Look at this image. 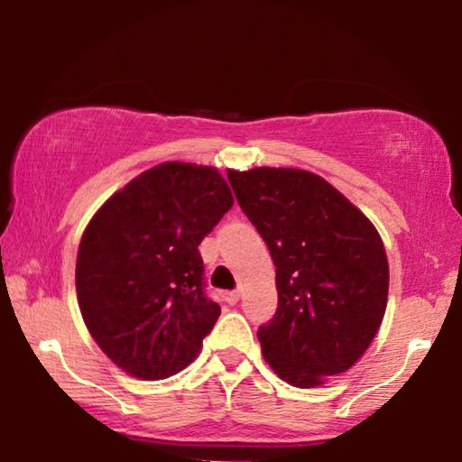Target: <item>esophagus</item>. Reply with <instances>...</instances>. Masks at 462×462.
Returning <instances> with one entry per match:
<instances>
[{
    "label": "esophagus",
    "mask_w": 462,
    "mask_h": 462,
    "mask_svg": "<svg viewBox=\"0 0 462 462\" xmlns=\"http://www.w3.org/2000/svg\"><path fill=\"white\" fill-rule=\"evenodd\" d=\"M239 299H242V294H239L237 290H236V292H225V300L229 302V305H237Z\"/></svg>",
    "instance_id": "34e87169"
}]
</instances>
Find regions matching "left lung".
<instances>
[{
    "label": "left lung",
    "instance_id": "8db88e82",
    "mask_svg": "<svg viewBox=\"0 0 462 462\" xmlns=\"http://www.w3.org/2000/svg\"><path fill=\"white\" fill-rule=\"evenodd\" d=\"M226 176L277 267L275 318L258 330L264 362L292 387H319L349 370L381 328L389 296L383 239L357 206L307 170Z\"/></svg>",
    "mask_w": 462,
    "mask_h": 462
}]
</instances>
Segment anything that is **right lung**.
Returning <instances> with one entry per match:
<instances>
[{"label":"right lung","mask_w":462,"mask_h":462,"mask_svg":"<svg viewBox=\"0 0 462 462\" xmlns=\"http://www.w3.org/2000/svg\"><path fill=\"white\" fill-rule=\"evenodd\" d=\"M231 206L214 166L163 162L90 218L75 263L79 311L125 374L162 381L199 356L220 307L204 294L198 245Z\"/></svg>","instance_id":"right-lung-1"}]
</instances>
